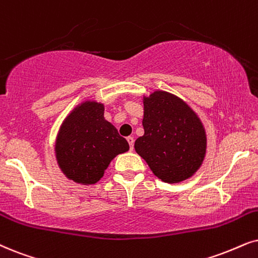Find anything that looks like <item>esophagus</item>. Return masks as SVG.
I'll return each instance as SVG.
<instances>
[{
  "label": "esophagus",
  "instance_id": "esophagus-1",
  "mask_svg": "<svg viewBox=\"0 0 258 258\" xmlns=\"http://www.w3.org/2000/svg\"><path fill=\"white\" fill-rule=\"evenodd\" d=\"M127 142L130 144V150L133 151V146H135V138L133 137H127Z\"/></svg>",
  "mask_w": 258,
  "mask_h": 258
}]
</instances>
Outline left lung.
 Wrapping results in <instances>:
<instances>
[{
	"label": "left lung",
	"instance_id": "8db88e82",
	"mask_svg": "<svg viewBox=\"0 0 258 258\" xmlns=\"http://www.w3.org/2000/svg\"><path fill=\"white\" fill-rule=\"evenodd\" d=\"M144 135L136 152L155 176L167 183L190 178L204 162L207 136L204 123L185 101L165 90L143 96Z\"/></svg>",
	"mask_w": 258,
	"mask_h": 258
}]
</instances>
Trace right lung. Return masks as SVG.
<instances>
[{"label": "right lung", "mask_w": 258, "mask_h": 258, "mask_svg": "<svg viewBox=\"0 0 258 258\" xmlns=\"http://www.w3.org/2000/svg\"><path fill=\"white\" fill-rule=\"evenodd\" d=\"M128 150L127 140L105 119V105L95 100L82 101L70 110L54 143L61 172L84 185L100 181L109 163Z\"/></svg>", "instance_id": "1"}]
</instances>
